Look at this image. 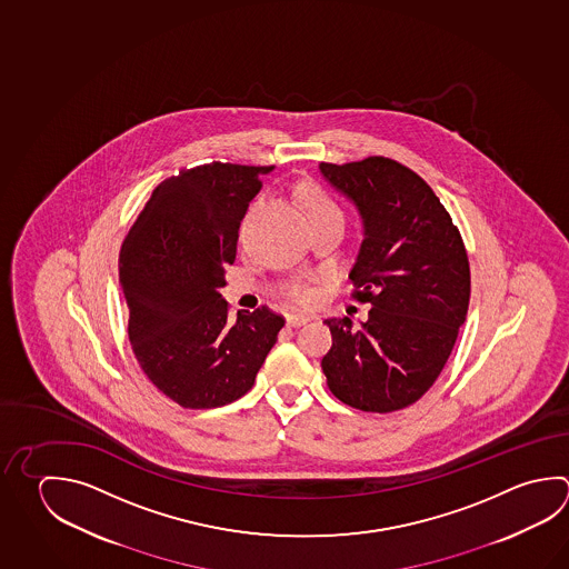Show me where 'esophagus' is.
<instances>
[{"mask_svg": "<svg viewBox=\"0 0 569 569\" xmlns=\"http://www.w3.org/2000/svg\"><path fill=\"white\" fill-rule=\"evenodd\" d=\"M309 321V315H287V325H289V327H300V325H305V322Z\"/></svg>", "mask_w": 569, "mask_h": 569, "instance_id": "obj_1", "label": "esophagus"}]
</instances>
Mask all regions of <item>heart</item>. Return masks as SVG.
Here are the masks:
<instances>
[{"mask_svg":"<svg viewBox=\"0 0 569 569\" xmlns=\"http://www.w3.org/2000/svg\"><path fill=\"white\" fill-rule=\"evenodd\" d=\"M302 202H305V207L309 210L310 217L317 214V212L339 210V208L335 207V202H332L331 198L327 197L319 188H307V190L302 192ZM284 292H287V297H289L292 302H299V305H305V302H309V300L312 299V290H310L307 284H300V282L289 284Z\"/></svg>","mask_w":569,"mask_h":569,"instance_id":"obj_1","label":"heart"}]
</instances>
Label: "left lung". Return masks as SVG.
I'll use <instances>...</instances> for the list:
<instances>
[{"mask_svg":"<svg viewBox=\"0 0 569 569\" xmlns=\"http://www.w3.org/2000/svg\"><path fill=\"white\" fill-rule=\"evenodd\" d=\"M321 174L362 218L349 272L369 319H327L331 393L359 411L391 413L419 401L443 371L466 322L471 274L466 244L423 178L385 156L321 162Z\"/></svg>","mask_w":569,"mask_h":569,"instance_id":"1","label":"left lung"}]
</instances>
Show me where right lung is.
Here are the masks:
<instances>
[{
	"label": "right lung",
	"instance_id": "1",
	"mask_svg": "<svg viewBox=\"0 0 569 569\" xmlns=\"http://www.w3.org/2000/svg\"><path fill=\"white\" fill-rule=\"evenodd\" d=\"M274 166L180 170L154 188L120 250L128 337L156 389L184 409H214L248 393L284 319L269 307L228 321L224 270L260 176Z\"/></svg>",
	"mask_w": 569,
	"mask_h": 569
}]
</instances>
